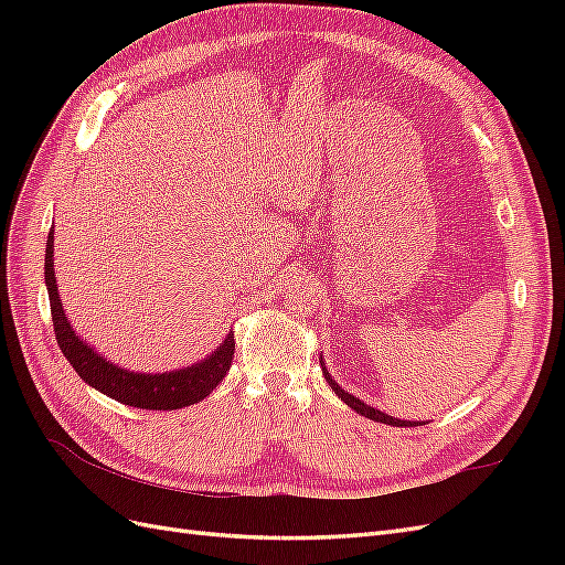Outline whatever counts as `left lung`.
I'll return each instance as SVG.
<instances>
[{
	"mask_svg": "<svg viewBox=\"0 0 565 565\" xmlns=\"http://www.w3.org/2000/svg\"><path fill=\"white\" fill-rule=\"evenodd\" d=\"M320 365H322V372H324V380H328V384L332 386V391L337 393V396L344 401L351 409H355V413H361L363 417H367V419H374V422H382V424H391V426H422V422H405V419H396V417H391V415H384L382 409H377V407H370V405H365L361 398H355V396H351V393H347L344 388H341L332 377H330V372L324 370V363H322V358H320Z\"/></svg>",
	"mask_w": 565,
	"mask_h": 565,
	"instance_id": "1",
	"label": "left lung"
}]
</instances>
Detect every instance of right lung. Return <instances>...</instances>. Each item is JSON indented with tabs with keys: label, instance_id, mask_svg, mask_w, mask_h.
<instances>
[{
	"label": "right lung",
	"instance_id": "1",
	"mask_svg": "<svg viewBox=\"0 0 565 565\" xmlns=\"http://www.w3.org/2000/svg\"><path fill=\"white\" fill-rule=\"evenodd\" d=\"M44 282L49 289L51 301V320H54L56 341L67 358V363L75 367L79 377L94 386L96 391L106 393L117 403H125L141 409H179L207 398L210 393L224 382L231 370V361L235 353V339L228 334L212 355L204 361L162 374H146L117 367L104 355L96 353L87 341H82L71 322L65 318L63 303L58 297L56 276H54V231L46 237V256H44Z\"/></svg>",
	"mask_w": 565,
	"mask_h": 565
}]
</instances>
